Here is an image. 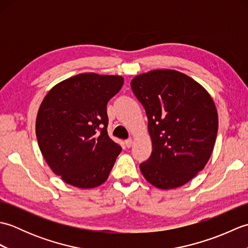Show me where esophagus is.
<instances>
[{
	"label": "esophagus",
	"instance_id": "esophagus-1",
	"mask_svg": "<svg viewBox=\"0 0 248 248\" xmlns=\"http://www.w3.org/2000/svg\"><path fill=\"white\" fill-rule=\"evenodd\" d=\"M132 144H133V140L131 139L124 140V145H125V147H127V148H130V147L132 146Z\"/></svg>",
	"mask_w": 248,
	"mask_h": 248
}]
</instances>
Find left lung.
Segmentation results:
<instances>
[{
  "instance_id": "obj_1",
  "label": "left lung",
  "mask_w": 248,
  "mask_h": 248,
  "mask_svg": "<svg viewBox=\"0 0 248 248\" xmlns=\"http://www.w3.org/2000/svg\"><path fill=\"white\" fill-rule=\"evenodd\" d=\"M131 87L143 104L152 141L140 165L145 179L161 189L187 183L207 164L217 140L218 116L213 99L192 78L171 69L136 76Z\"/></svg>"
}]
</instances>
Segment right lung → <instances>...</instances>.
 Listing matches in <instances>:
<instances>
[{
  "mask_svg": "<svg viewBox=\"0 0 248 248\" xmlns=\"http://www.w3.org/2000/svg\"><path fill=\"white\" fill-rule=\"evenodd\" d=\"M124 85L120 76L80 73L46 94L36 136L46 164L62 181L92 188L107 181L121 147L108 134L107 104Z\"/></svg>",
  "mask_w": 248,
  "mask_h": 248,
  "instance_id": "obj_1",
  "label": "right lung"
}]
</instances>
